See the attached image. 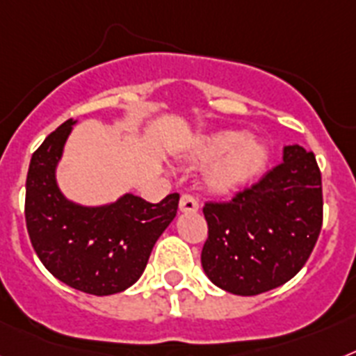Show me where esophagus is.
<instances>
[{
    "label": "esophagus",
    "mask_w": 356,
    "mask_h": 356,
    "mask_svg": "<svg viewBox=\"0 0 356 356\" xmlns=\"http://www.w3.org/2000/svg\"><path fill=\"white\" fill-rule=\"evenodd\" d=\"M179 210L183 211V213H195L199 210V202L192 195H183L181 201H179Z\"/></svg>",
    "instance_id": "esophagus-1"
}]
</instances>
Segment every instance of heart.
<instances>
[{"label": "heart", "mask_w": 356, "mask_h": 356, "mask_svg": "<svg viewBox=\"0 0 356 356\" xmlns=\"http://www.w3.org/2000/svg\"><path fill=\"white\" fill-rule=\"evenodd\" d=\"M192 163H211L204 184L215 195H232L253 183L270 161L264 139L246 136L243 130H219L197 137L186 150Z\"/></svg>", "instance_id": "1"}]
</instances>
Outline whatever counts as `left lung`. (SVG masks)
I'll return each mask as SVG.
<instances>
[{"label":"left lung","instance_id":"obj_1","mask_svg":"<svg viewBox=\"0 0 356 356\" xmlns=\"http://www.w3.org/2000/svg\"><path fill=\"white\" fill-rule=\"evenodd\" d=\"M201 264L217 288L259 295L300 271L322 228V179L313 152L288 145L282 163L229 202H206Z\"/></svg>","mask_w":356,"mask_h":356}]
</instances>
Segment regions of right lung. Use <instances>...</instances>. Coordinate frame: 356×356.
Masks as SVG:
<instances>
[{"mask_svg": "<svg viewBox=\"0 0 356 356\" xmlns=\"http://www.w3.org/2000/svg\"><path fill=\"white\" fill-rule=\"evenodd\" d=\"M74 124L76 119L63 122L32 155L26 229L40 261L56 279L97 297L121 293L139 280L154 244L175 219L179 193L157 204L134 193L97 206L68 199L59 188L58 166Z\"/></svg>", "mask_w": 356, "mask_h": 356, "instance_id": "right-lung-1", "label": "right lung"}]
</instances>
